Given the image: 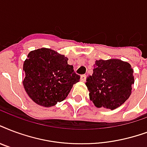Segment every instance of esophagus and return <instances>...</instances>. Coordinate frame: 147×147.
Returning a JSON list of instances; mask_svg holds the SVG:
<instances>
[{"mask_svg":"<svg viewBox=\"0 0 147 147\" xmlns=\"http://www.w3.org/2000/svg\"><path fill=\"white\" fill-rule=\"evenodd\" d=\"M80 79H81L82 82H86V75H82V76H81V78H80Z\"/></svg>","mask_w":147,"mask_h":147,"instance_id":"obj_1","label":"esophagus"}]
</instances>
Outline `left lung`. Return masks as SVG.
Returning a JSON list of instances; mask_svg holds the SVG:
<instances>
[{
    "mask_svg": "<svg viewBox=\"0 0 147 147\" xmlns=\"http://www.w3.org/2000/svg\"><path fill=\"white\" fill-rule=\"evenodd\" d=\"M134 84L130 64L119 59L96 60L93 74L86 78L89 98L94 105L113 110L130 96Z\"/></svg>",
    "mask_w": 147,
    "mask_h": 147,
    "instance_id": "1",
    "label": "left lung"
}]
</instances>
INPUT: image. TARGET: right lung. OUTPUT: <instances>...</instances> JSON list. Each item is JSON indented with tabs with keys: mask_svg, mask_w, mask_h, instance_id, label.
I'll return each instance as SVG.
<instances>
[{
	"mask_svg": "<svg viewBox=\"0 0 147 147\" xmlns=\"http://www.w3.org/2000/svg\"><path fill=\"white\" fill-rule=\"evenodd\" d=\"M68 58L42 48L29 52L23 65V86L27 94L40 106L51 107L68 96L80 76L68 64Z\"/></svg>",
	"mask_w": 147,
	"mask_h": 147,
	"instance_id": "add662e5",
	"label": "right lung"
}]
</instances>
